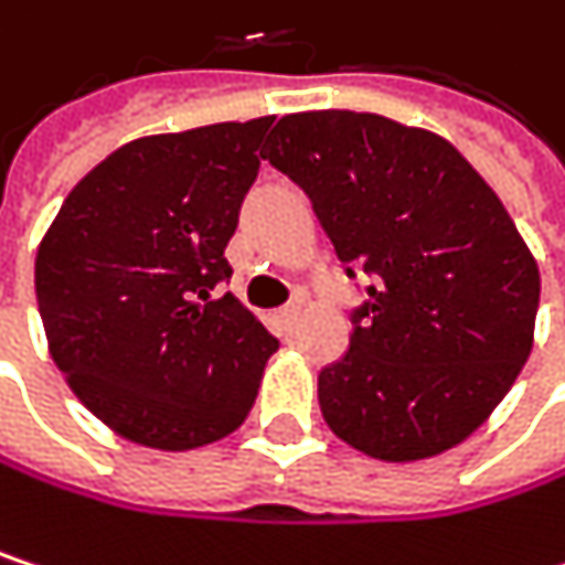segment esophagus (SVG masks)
Returning <instances> with one entry per match:
<instances>
[{
	"mask_svg": "<svg viewBox=\"0 0 565 565\" xmlns=\"http://www.w3.org/2000/svg\"><path fill=\"white\" fill-rule=\"evenodd\" d=\"M275 320H278L281 330H294V323L300 320V303H287V307H281V310L275 313Z\"/></svg>",
	"mask_w": 565,
	"mask_h": 565,
	"instance_id": "34e87169",
	"label": "esophagus"
}]
</instances>
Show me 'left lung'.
I'll use <instances>...</instances> for the list:
<instances>
[{
    "label": "left lung",
    "mask_w": 565,
    "mask_h": 565,
    "mask_svg": "<svg viewBox=\"0 0 565 565\" xmlns=\"http://www.w3.org/2000/svg\"><path fill=\"white\" fill-rule=\"evenodd\" d=\"M265 160L294 179L347 278L350 350L320 370L337 438L380 461L465 441L520 376L540 271L494 189L441 137L380 114H287Z\"/></svg>",
    "instance_id": "1"
}]
</instances>
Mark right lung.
Returning a JSON list of instances; mask_svg holds the SVG:
<instances>
[{"mask_svg": "<svg viewBox=\"0 0 565 565\" xmlns=\"http://www.w3.org/2000/svg\"><path fill=\"white\" fill-rule=\"evenodd\" d=\"M275 117L114 150L57 209L35 258L49 350L117 435L189 451L252 412L278 340L232 294L225 245Z\"/></svg>", "mask_w": 565, "mask_h": 565, "instance_id": "add662e5", "label": "right lung"}]
</instances>
